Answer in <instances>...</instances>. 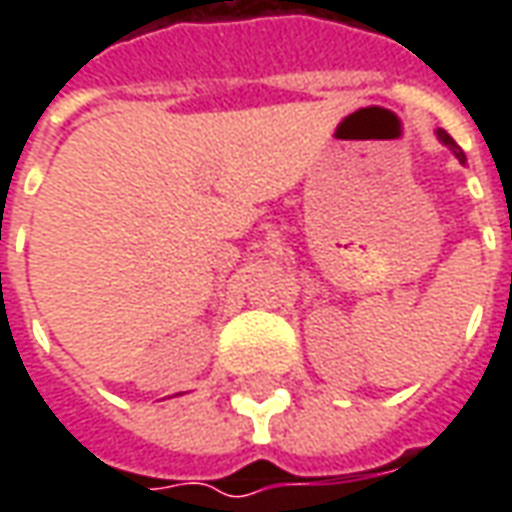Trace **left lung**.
<instances>
[{
	"mask_svg": "<svg viewBox=\"0 0 512 512\" xmlns=\"http://www.w3.org/2000/svg\"><path fill=\"white\" fill-rule=\"evenodd\" d=\"M436 136H439V142L441 145H447L452 150V153H455V158H458V161H461V164H466V153H463L461 147L455 145V139H452L450 134H447V131H444V128H436Z\"/></svg>",
	"mask_w": 512,
	"mask_h": 512,
	"instance_id": "left-lung-1",
	"label": "left lung"
}]
</instances>
